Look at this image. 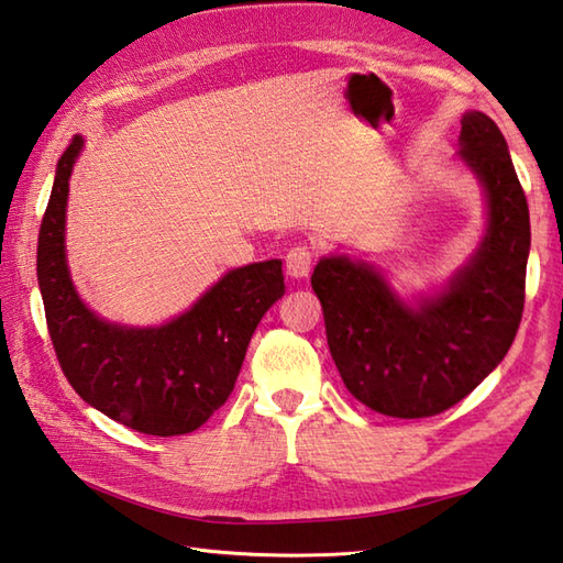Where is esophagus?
Returning <instances> with one entry per match:
<instances>
[{"instance_id": "esophagus-1", "label": "esophagus", "mask_w": 563, "mask_h": 563, "mask_svg": "<svg viewBox=\"0 0 563 563\" xmlns=\"http://www.w3.org/2000/svg\"><path fill=\"white\" fill-rule=\"evenodd\" d=\"M314 253L308 246H295L285 255V271H288L290 278H308L312 271Z\"/></svg>"}]
</instances>
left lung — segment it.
I'll return each instance as SVG.
<instances>
[{"label":"left lung","mask_w":563,"mask_h":563,"mask_svg":"<svg viewBox=\"0 0 563 563\" xmlns=\"http://www.w3.org/2000/svg\"><path fill=\"white\" fill-rule=\"evenodd\" d=\"M460 159L483 181L487 231L448 288L406 305L382 271L346 255L314 265L327 344L350 394L372 411L428 418L505 360L525 310L529 207L507 142L485 112L460 120Z\"/></svg>","instance_id":"left-lung-1"}]
</instances>
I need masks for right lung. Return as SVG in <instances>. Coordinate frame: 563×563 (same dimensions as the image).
Listing matches in <instances>:
<instances>
[{
	"label": "right lung",
	"mask_w": 563,
	"mask_h": 563,
	"mask_svg": "<svg viewBox=\"0 0 563 563\" xmlns=\"http://www.w3.org/2000/svg\"><path fill=\"white\" fill-rule=\"evenodd\" d=\"M84 150L74 137L56 165L38 229L36 275L56 360L86 404L147 435L197 431L227 404L261 317L283 298V263L229 271L162 327H122L90 312L66 265L68 179Z\"/></svg>",
	"instance_id": "obj_1"
}]
</instances>
